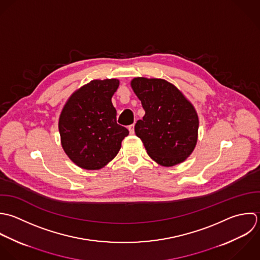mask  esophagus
<instances>
[{"mask_svg": "<svg viewBox=\"0 0 260 260\" xmlns=\"http://www.w3.org/2000/svg\"><path fill=\"white\" fill-rule=\"evenodd\" d=\"M128 131H129V134L131 135H134L135 134V124H131L128 126Z\"/></svg>", "mask_w": 260, "mask_h": 260, "instance_id": "esophagus-1", "label": "esophagus"}]
</instances>
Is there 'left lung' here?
Masks as SVG:
<instances>
[{
	"mask_svg": "<svg viewBox=\"0 0 260 260\" xmlns=\"http://www.w3.org/2000/svg\"><path fill=\"white\" fill-rule=\"evenodd\" d=\"M132 88L145 110L135 125L148 155L162 166L183 162L198 141L199 117L192 104L169 82L135 78Z\"/></svg>",
	"mask_w": 260,
	"mask_h": 260,
	"instance_id": "8db88e82",
	"label": "left lung"
}]
</instances>
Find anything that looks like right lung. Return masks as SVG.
I'll return each instance as SVG.
<instances>
[{"mask_svg":"<svg viewBox=\"0 0 260 260\" xmlns=\"http://www.w3.org/2000/svg\"><path fill=\"white\" fill-rule=\"evenodd\" d=\"M116 79L94 80L75 92L64 105L58 121L61 146L79 167L97 170L118 153L127 128L116 122L111 97Z\"/></svg>","mask_w":260,"mask_h":260,"instance_id":"add662e5","label":"right lung"}]
</instances>
